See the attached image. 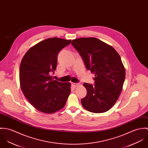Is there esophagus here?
I'll list each match as a JSON object with an SVG mask.
<instances>
[{"instance_id": "1", "label": "esophagus", "mask_w": 148, "mask_h": 148, "mask_svg": "<svg viewBox=\"0 0 148 148\" xmlns=\"http://www.w3.org/2000/svg\"><path fill=\"white\" fill-rule=\"evenodd\" d=\"M71 85H72L73 87H77L78 86H79V83H71Z\"/></svg>"}]
</instances>
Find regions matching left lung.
<instances>
[{
    "label": "left lung",
    "mask_w": 148,
    "mask_h": 148,
    "mask_svg": "<svg viewBox=\"0 0 148 148\" xmlns=\"http://www.w3.org/2000/svg\"><path fill=\"white\" fill-rule=\"evenodd\" d=\"M87 70L95 74V85L84 83L87 95L82 106L93 113H103L115 104L121 92L125 70L119 53L111 45L95 37L72 40Z\"/></svg>",
    "instance_id": "left-lung-1"
}]
</instances>
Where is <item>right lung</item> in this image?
Returning <instances> with one entry per match:
<instances>
[{
    "mask_svg": "<svg viewBox=\"0 0 148 148\" xmlns=\"http://www.w3.org/2000/svg\"><path fill=\"white\" fill-rule=\"evenodd\" d=\"M71 40L50 38L28 50L24 56L19 71L20 84L24 96L33 107L45 114H53L65 105L71 84L54 80L50 76L57 64V56Z\"/></svg>",
    "mask_w": 148,
    "mask_h": 148,
    "instance_id": "right-lung-1",
    "label": "right lung"
}]
</instances>
